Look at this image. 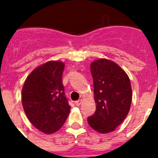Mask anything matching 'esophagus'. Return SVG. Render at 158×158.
I'll use <instances>...</instances> for the list:
<instances>
[{"label":"esophagus","instance_id":"1","mask_svg":"<svg viewBox=\"0 0 158 158\" xmlns=\"http://www.w3.org/2000/svg\"><path fill=\"white\" fill-rule=\"evenodd\" d=\"M82 102H83V100H82V99H80V100H79V101L75 102V105H76L77 106H79L82 104Z\"/></svg>","mask_w":158,"mask_h":158}]
</instances>
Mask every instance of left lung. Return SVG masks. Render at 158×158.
<instances>
[{"label": "left lung", "mask_w": 158, "mask_h": 158, "mask_svg": "<svg viewBox=\"0 0 158 158\" xmlns=\"http://www.w3.org/2000/svg\"><path fill=\"white\" fill-rule=\"evenodd\" d=\"M94 79L96 111L88 118L94 130L112 132L130 111L132 89L130 78L120 65L107 59H98L90 64Z\"/></svg>", "instance_id": "1"}]
</instances>
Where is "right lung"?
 I'll return each instance as SVG.
<instances>
[{
    "label": "right lung",
    "instance_id": "obj_1",
    "mask_svg": "<svg viewBox=\"0 0 158 158\" xmlns=\"http://www.w3.org/2000/svg\"><path fill=\"white\" fill-rule=\"evenodd\" d=\"M64 68L60 60L46 62L28 74L22 89V104L28 120L47 135L60 130L70 111L62 84Z\"/></svg>",
    "mask_w": 158,
    "mask_h": 158
}]
</instances>
